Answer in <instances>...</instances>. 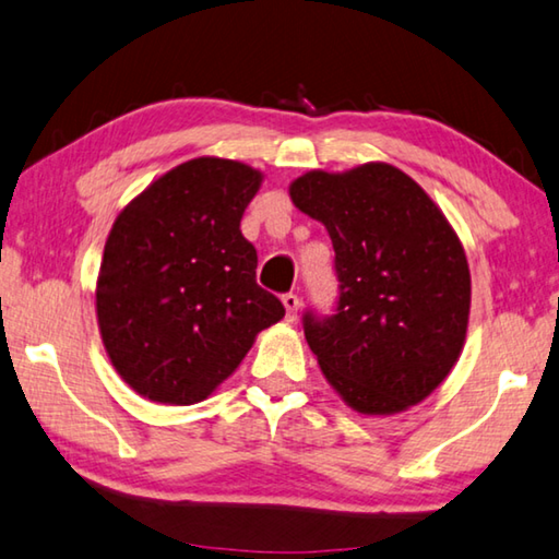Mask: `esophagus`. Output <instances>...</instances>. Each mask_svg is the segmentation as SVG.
Here are the masks:
<instances>
[{
	"label": "esophagus",
	"instance_id": "esophagus-1",
	"mask_svg": "<svg viewBox=\"0 0 559 559\" xmlns=\"http://www.w3.org/2000/svg\"><path fill=\"white\" fill-rule=\"evenodd\" d=\"M282 305L287 309V321H295L297 319V311H299V297L295 292H287V295H282Z\"/></svg>",
	"mask_w": 559,
	"mask_h": 559
}]
</instances>
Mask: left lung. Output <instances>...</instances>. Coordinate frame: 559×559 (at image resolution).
I'll return each mask as SVG.
<instances>
[{"instance_id": "1", "label": "left lung", "mask_w": 559, "mask_h": 559, "mask_svg": "<svg viewBox=\"0 0 559 559\" xmlns=\"http://www.w3.org/2000/svg\"><path fill=\"white\" fill-rule=\"evenodd\" d=\"M289 195L326 225L336 314H305L321 373L364 415L423 403L462 356L472 274L462 240L423 186L393 164L307 171Z\"/></svg>"}]
</instances>
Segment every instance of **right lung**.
Returning a JSON list of instances; mask_svg holds the SVG:
<instances>
[{
  "label": "right lung",
  "instance_id": "1",
  "mask_svg": "<svg viewBox=\"0 0 559 559\" xmlns=\"http://www.w3.org/2000/svg\"><path fill=\"white\" fill-rule=\"evenodd\" d=\"M260 183L248 164L199 156L152 181L112 223L97 326L117 373L152 403H201L285 317L254 282L258 252L240 233Z\"/></svg>",
  "mask_w": 559,
  "mask_h": 559
}]
</instances>
